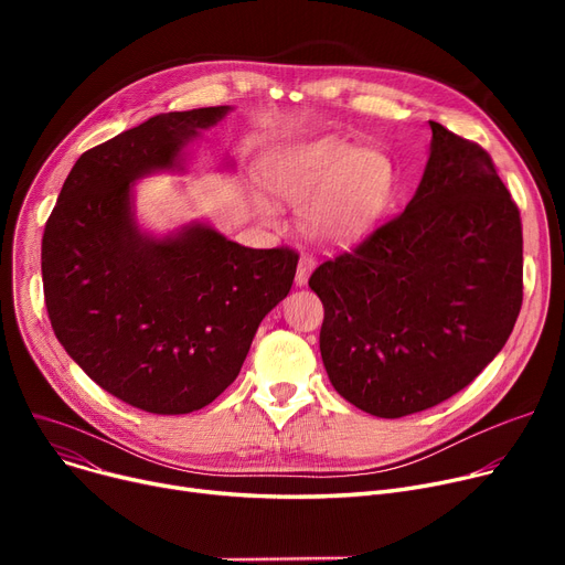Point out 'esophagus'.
I'll use <instances>...</instances> for the list:
<instances>
[{
  "mask_svg": "<svg viewBox=\"0 0 565 565\" xmlns=\"http://www.w3.org/2000/svg\"><path fill=\"white\" fill-rule=\"evenodd\" d=\"M313 265H316V260L309 254H305L300 258V263H298V273H295V284L307 286V281H309V277L313 273Z\"/></svg>",
  "mask_w": 565,
  "mask_h": 565,
  "instance_id": "1",
  "label": "esophagus"
}]
</instances>
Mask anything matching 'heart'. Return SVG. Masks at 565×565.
Here are the masks:
<instances>
[{
  "label": "heart",
  "mask_w": 565,
  "mask_h": 565,
  "mask_svg": "<svg viewBox=\"0 0 565 565\" xmlns=\"http://www.w3.org/2000/svg\"><path fill=\"white\" fill-rule=\"evenodd\" d=\"M265 191L247 185L245 207L260 226L279 222V203L302 207L300 224L322 247H352L390 215L398 192L392 158L348 139L320 137L279 146L260 158Z\"/></svg>",
  "instance_id": "b5f03b06"
}]
</instances>
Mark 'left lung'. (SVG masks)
<instances>
[{"label":"left lung","instance_id":"obj_1","mask_svg":"<svg viewBox=\"0 0 565 565\" xmlns=\"http://www.w3.org/2000/svg\"><path fill=\"white\" fill-rule=\"evenodd\" d=\"M430 158L405 211L309 286L334 390L398 419L451 398L509 341L522 307V222L492 158L430 121Z\"/></svg>","mask_w":565,"mask_h":565}]
</instances>
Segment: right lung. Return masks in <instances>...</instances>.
Listing matches in <instances>:
<instances>
[{"instance_id": "obj_1", "label": "right lung", "mask_w": 565, "mask_h": 565, "mask_svg": "<svg viewBox=\"0 0 565 565\" xmlns=\"http://www.w3.org/2000/svg\"><path fill=\"white\" fill-rule=\"evenodd\" d=\"M228 109L158 114L88 148L45 224L43 295L58 343L105 392L143 412L213 403L298 270L288 247L249 249L199 222L153 237L135 222L137 178L183 169V148Z\"/></svg>"}]
</instances>
